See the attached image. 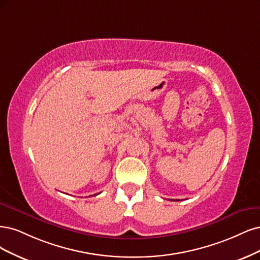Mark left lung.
Segmentation results:
<instances>
[{"instance_id":"1","label":"left lung","mask_w":260,"mask_h":260,"mask_svg":"<svg viewBox=\"0 0 260 260\" xmlns=\"http://www.w3.org/2000/svg\"><path fill=\"white\" fill-rule=\"evenodd\" d=\"M174 201H175V200H174Z\"/></svg>"}]
</instances>
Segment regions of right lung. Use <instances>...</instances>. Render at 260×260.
Here are the masks:
<instances>
[{
	"label": "right lung",
	"mask_w": 260,
	"mask_h": 260,
	"mask_svg": "<svg viewBox=\"0 0 260 260\" xmlns=\"http://www.w3.org/2000/svg\"><path fill=\"white\" fill-rule=\"evenodd\" d=\"M95 196H96V194H95Z\"/></svg>",
	"instance_id": "obj_1"
}]
</instances>
